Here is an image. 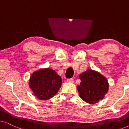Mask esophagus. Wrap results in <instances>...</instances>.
Segmentation results:
<instances>
[{
  "label": "esophagus",
  "mask_w": 129,
  "mask_h": 129,
  "mask_svg": "<svg viewBox=\"0 0 129 129\" xmlns=\"http://www.w3.org/2000/svg\"><path fill=\"white\" fill-rule=\"evenodd\" d=\"M67 81H68V82H70V83H73V82H74V79H73V78L68 79H67Z\"/></svg>",
  "instance_id": "esophagus-1"
}]
</instances>
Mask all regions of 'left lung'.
<instances>
[{"label": "left lung", "instance_id": "left-lung-1", "mask_svg": "<svg viewBox=\"0 0 129 129\" xmlns=\"http://www.w3.org/2000/svg\"><path fill=\"white\" fill-rule=\"evenodd\" d=\"M81 82L77 86L80 98L90 104L98 103L103 99L109 89L107 79L98 72L87 70L80 74Z\"/></svg>", "mask_w": 129, "mask_h": 129}]
</instances>
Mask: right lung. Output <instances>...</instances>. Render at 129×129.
I'll return each mask as SVG.
<instances>
[{
    "label": "right lung",
    "mask_w": 129,
    "mask_h": 129,
    "mask_svg": "<svg viewBox=\"0 0 129 129\" xmlns=\"http://www.w3.org/2000/svg\"><path fill=\"white\" fill-rule=\"evenodd\" d=\"M61 85V78L52 69H44L31 75L29 86L40 100H48L57 93Z\"/></svg>",
    "instance_id": "1"
}]
</instances>
